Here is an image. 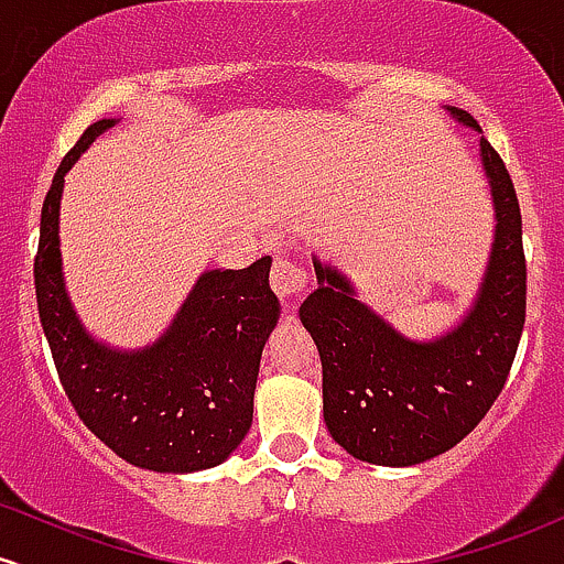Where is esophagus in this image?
<instances>
[{"mask_svg":"<svg viewBox=\"0 0 564 564\" xmlns=\"http://www.w3.org/2000/svg\"><path fill=\"white\" fill-rule=\"evenodd\" d=\"M305 270L296 268L294 262H289V259H275V264H272V272H270V286L272 292L281 302H286V305H292V302L305 292Z\"/></svg>","mask_w":564,"mask_h":564,"instance_id":"obj_1","label":"esophagus"}]
</instances>
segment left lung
Segmentation results:
<instances>
[{"mask_svg": "<svg viewBox=\"0 0 564 564\" xmlns=\"http://www.w3.org/2000/svg\"><path fill=\"white\" fill-rule=\"evenodd\" d=\"M444 111L481 133L468 111ZM479 160L495 208L490 262L449 332L406 337L358 300L343 270L313 257L318 289L302 302L300 321L324 367L326 429L356 460L404 468L447 453L503 391L524 326L522 214L509 171L485 135Z\"/></svg>", "mask_w": 564, "mask_h": 564, "instance_id": "8db88e82", "label": "left lung"}]
</instances>
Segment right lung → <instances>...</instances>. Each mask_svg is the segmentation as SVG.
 <instances>
[{
    "instance_id": "obj_1",
    "label": "right lung",
    "mask_w": 564,
    "mask_h": 564,
    "mask_svg": "<svg viewBox=\"0 0 564 564\" xmlns=\"http://www.w3.org/2000/svg\"><path fill=\"white\" fill-rule=\"evenodd\" d=\"M117 122H93L55 171L34 259L36 307L61 386L111 453L147 471H203L225 463L251 429L262 348L281 315L272 259L203 272L152 345L122 350L93 337L64 283L61 195L79 154Z\"/></svg>"
}]
</instances>
